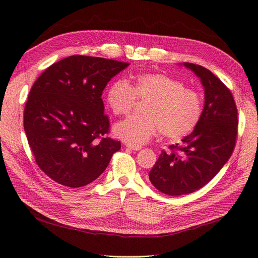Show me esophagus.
I'll return each mask as SVG.
<instances>
[{
  "label": "esophagus",
  "mask_w": 258,
  "mask_h": 258,
  "mask_svg": "<svg viewBox=\"0 0 258 258\" xmlns=\"http://www.w3.org/2000/svg\"><path fill=\"white\" fill-rule=\"evenodd\" d=\"M127 149H130V150H133V151H139V150H141L142 149V147L141 146H132V145H126L125 146Z\"/></svg>",
  "instance_id": "1"
}]
</instances>
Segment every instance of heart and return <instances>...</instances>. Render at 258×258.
Wrapping results in <instances>:
<instances>
[{"mask_svg":"<svg viewBox=\"0 0 258 258\" xmlns=\"http://www.w3.org/2000/svg\"><path fill=\"white\" fill-rule=\"evenodd\" d=\"M138 101H147L145 114L116 124L113 134L132 146H141L159 131L178 140L191 133L203 111L202 98L183 82L163 73L139 74L131 83L117 81L106 91V103L117 116H126Z\"/></svg>","mask_w":258,"mask_h":258,"instance_id":"obj_1","label":"heart"}]
</instances>
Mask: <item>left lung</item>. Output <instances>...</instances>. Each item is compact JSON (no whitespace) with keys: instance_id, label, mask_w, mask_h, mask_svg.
I'll use <instances>...</instances> for the list:
<instances>
[{"instance_id":"8db88e82","label":"left lung","mask_w":258,"mask_h":258,"mask_svg":"<svg viewBox=\"0 0 258 258\" xmlns=\"http://www.w3.org/2000/svg\"><path fill=\"white\" fill-rule=\"evenodd\" d=\"M204 88L201 119L191 134L180 145L161 152L149 173L153 186L168 196H183L197 191L212 180L226 164L235 148L237 108L231 91L217 76L202 66L184 62Z\"/></svg>"}]
</instances>
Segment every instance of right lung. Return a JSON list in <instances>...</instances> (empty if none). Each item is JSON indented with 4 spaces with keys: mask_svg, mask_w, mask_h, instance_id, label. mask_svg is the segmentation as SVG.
I'll use <instances>...</instances> for the list:
<instances>
[{
    "mask_svg": "<svg viewBox=\"0 0 258 258\" xmlns=\"http://www.w3.org/2000/svg\"><path fill=\"white\" fill-rule=\"evenodd\" d=\"M130 66L73 55L50 66L34 83L24 108V131L37 165L60 185L79 188L107 168L120 141L105 137L103 90Z\"/></svg>",
    "mask_w": 258,
    "mask_h": 258,
    "instance_id": "obj_1",
    "label": "right lung"
}]
</instances>
